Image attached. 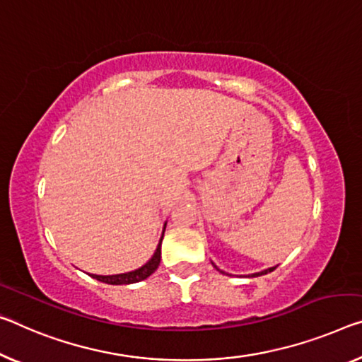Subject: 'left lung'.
Wrapping results in <instances>:
<instances>
[{"instance_id":"obj_1","label":"left lung","mask_w":362,"mask_h":362,"mask_svg":"<svg viewBox=\"0 0 362 362\" xmlns=\"http://www.w3.org/2000/svg\"><path fill=\"white\" fill-rule=\"evenodd\" d=\"M212 265L215 267V269H216V270H218V272H220V274H223V275H228V274H226V272H223V270H220V269H218V267H216V265H215L214 262H212ZM274 270H275V267H270V269H267V270H262V272H257V274H252V276H260V275H265V274H269V272H274Z\"/></svg>"}]
</instances>
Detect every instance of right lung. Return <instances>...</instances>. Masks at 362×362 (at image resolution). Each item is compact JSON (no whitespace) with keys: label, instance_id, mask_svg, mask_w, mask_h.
I'll return each instance as SVG.
<instances>
[{"label":"right lung","instance_id":"add662e5","mask_svg":"<svg viewBox=\"0 0 362 362\" xmlns=\"http://www.w3.org/2000/svg\"><path fill=\"white\" fill-rule=\"evenodd\" d=\"M165 228H166V223L163 225L162 236H160V241L157 244V249H155L153 255L142 267H139V269H136V270L126 272V274H118V275H93V274H90V276L95 278V280H98V281L107 283V285H131V283H137V281L146 280V278H148L150 275H152L153 272L158 269V265H160V257H162V241H163V235H165Z\"/></svg>","mask_w":362,"mask_h":362}]
</instances>
